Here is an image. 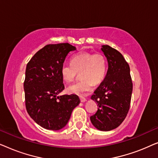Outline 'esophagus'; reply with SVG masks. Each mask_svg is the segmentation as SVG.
<instances>
[{
	"label": "esophagus",
	"instance_id": "34e87169",
	"mask_svg": "<svg viewBox=\"0 0 158 158\" xmlns=\"http://www.w3.org/2000/svg\"><path fill=\"white\" fill-rule=\"evenodd\" d=\"M80 99H81V102H85V101H86V98H84V97H81Z\"/></svg>",
	"mask_w": 158,
	"mask_h": 158
}]
</instances>
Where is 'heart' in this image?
Masks as SVG:
<instances>
[{"label":"heart","mask_w":158,"mask_h":158,"mask_svg":"<svg viewBox=\"0 0 158 158\" xmlns=\"http://www.w3.org/2000/svg\"><path fill=\"white\" fill-rule=\"evenodd\" d=\"M106 70L107 61L103 54L83 52L73 56L71 64H63L60 73L67 83L73 82L77 73H81V81L69 86L67 90L70 94L83 96L92 90L93 84L96 85L103 81Z\"/></svg>","instance_id":"1"}]
</instances>
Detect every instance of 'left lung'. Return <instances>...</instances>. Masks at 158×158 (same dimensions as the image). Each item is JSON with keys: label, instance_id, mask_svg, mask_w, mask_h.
Masks as SVG:
<instances>
[{"label": "left lung", "instance_id": "1", "mask_svg": "<svg viewBox=\"0 0 158 158\" xmlns=\"http://www.w3.org/2000/svg\"><path fill=\"white\" fill-rule=\"evenodd\" d=\"M101 50L107 59L108 70L90 98L98 103V108L90 118L98 130L110 131L119 126L126 118L133 85L129 64L122 54L109 45H103Z\"/></svg>", "mask_w": 158, "mask_h": 158}]
</instances>
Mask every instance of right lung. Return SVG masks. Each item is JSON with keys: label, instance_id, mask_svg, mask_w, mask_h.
Wrapping results in <instances>:
<instances>
[{"label": "right lung", "instance_id": "obj_1", "mask_svg": "<svg viewBox=\"0 0 158 158\" xmlns=\"http://www.w3.org/2000/svg\"><path fill=\"white\" fill-rule=\"evenodd\" d=\"M76 48L68 43L47 44L28 62L23 89L26 109L43 128L60 130L68 124L81 101L77 95H57L64 89L60 70L67 55Z\"/></svg>", "mask_w": 158, "mask_h": 158}]
</instances>
